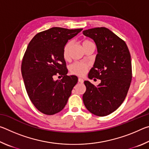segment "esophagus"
<instances>
[{
  "label": "esophagus",
  "mask_w": 149,
  "mask_h": 149,
  "mask_svg": "<svg viewBox=\"0 0 149 149\" xmlns=\"http://www.w3.org/2000/svg\"><path fill=\"white\" fill-rule=\"evenodd\" d=\"M84 79H81V78H79V79H78V82L79 83H81V84H83V83H84Z\"/></svg>",
  "instance_id": "34e87169"
}]
</instances>
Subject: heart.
Segmentation results:
<instances>
[{
    "instance_id": "obj_1",
    "label": "heart",
    "mask_w": 149,
    "mask_h": 149,
    "mask_svg": "<svg viewBox=\"0 0 149 149\" xmlns=\"http://www.w3.org/2000/svg\"><path fill=\"white\" fill-rule=\"evenodd\" d=\"M93 42H91L89 40H85L83 41L82 45L83 47L89 44H91ZM72 47V42H68L65 45L63 49V56H64V59H68L69 58V52L70 48ZM89 68V64H87V63L84 62H75L74 64L71 65V66L70 68V72L72 74H75L79 76H83L87 72V70Z\"/></svg>"
}]
</instances>
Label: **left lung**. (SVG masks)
<instances>
[{
  "mask_svg": "<svg viewBox=\"0 0 149 149\" xmlns=\"http://www.w3.org/2000/svg\"><path fill=\"white\" fill-rule=\"evenodd\" d=\"M83 33L94 41L97 49L88 77L100 79L97 87L85 81L83 100L90 112L105 116L118 109L127 94L132 78L131 55L125 42L108 28L96 27Z\"/></svg>",
  "mask_w": 149,
  "mask_h": 149,
  "instance_id": "1",
  "label": "left lung"
}]
</instances>
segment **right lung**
Masks as SVG:
<instances>
[{"label":"right lung","mask_w":149,"mask_h":149,"mask_svg":"<svg viewBox=\"0 0 149 149\" xmlns=\"http://www.w3.org/2000/svg\"><path fill=\"white\" fill-rule=\"evenodd\" d=\"M82 29L52 27L35 35L27 46L22 60V77L30 100L45 114L60 112L77 83V76L67 75L63 49ZM57 74L64 75L61 80L54 79Z\"/></svg>","instance_id":"1"}]
</instances>
